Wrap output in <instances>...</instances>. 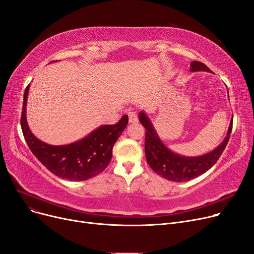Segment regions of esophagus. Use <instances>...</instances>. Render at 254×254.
<instances>
[{"instance_id": "esophagus-1", "label": "esophagus", "mask_w": 254, "mask_h": 254, "mask_svg": "<svg viewBox=\"0 0 254 254\" xmlns=\"http://www.w3.org/2000/svg\"><path fill=\"white\" fill-rule=\"evenodd\" d=\"M128 123L129 124H137L138 123V117L137 113L134 111L128 112Z\"/></svg>"}]
</instances>
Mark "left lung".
<instances>
[{"label": "left lung", "instance_id": "obj_1", "mask_svg": "<svg viewBox=\"0 0 254 254\" xmlns=\"http://www.w3.org/2000/svg\"><path fill=\"white\" fill-rule=\"evenodd\" d=\"M190 70L212 72L202 62L193 61L190 64ZM140 123L145 127V157L150 168L162 178L171 182H188L197 178L209 168H212L226 147L231 128H233V118L230 120L227 134L223 141L212 151L197 157H187L176 153L164 144L154 128L151 120L144 111L138 115Z\"/></svg>", "mask_w": 254, "mask_h": 254}]
</instances>
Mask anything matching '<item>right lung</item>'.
<instances>
[{
  "mask_svg": "<svg viewBox=\"0 0 254 254\" xmlns=\"http://www.w3.org/2000/svg\"><path fill=\"white\" fill-rule=\"evenodd\" d=\"M30 85L24 94L21 112V130L33 154L52 173L61 179L87 181L104 171L112 159V149L127 127L128 117L125 115L116 125L96 127L86 137L64 145H51L36 138L31 131L26 117Z\"/></svg>",
  "mask_w": 254,
  "mask_h": 254,
  "instance_id": "add662e5",
  "label": "right lung"
}]
</instances>
